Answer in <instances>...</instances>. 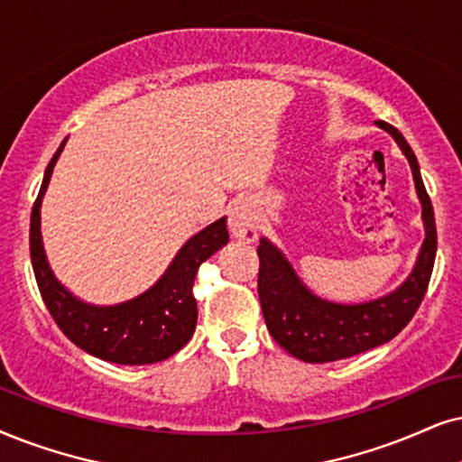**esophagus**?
<instances>
[{
    "label": "esophagus",
    "mask_w": 462,
    "mask_h": 462,
    "mask_svg": "<svg viewBox=\"0 0 462 462\" xmlns=\"http://www.w3.org/2000/svg\"><path fill=\"white\" fill-rule=\"evenodd\" d=\"M227 226H230L232 236L236 241L254 243L258 238V208L255 202L249 198H241L230 207V217H227Z\"/></svg>",
    "instance_id": "esophagus-1"
}]
</instances>
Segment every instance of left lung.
<instances>
[{"label": "left lung", "instance_id": "1", "mask_svg": "<svg viewBox=\"0 0 462 462\" xmlns=\"http://www.w3.org/2000/svg\"><path fill=\"white\" fill-rule=\"evenodd\" d=\"M396 140L410 162L418 200L422 204L424 241L416 264L399 288L365 302H335L313 294L296 274L283 251L260 238L258 294L266 328L285 352L302 362H332L383 346L410 324L429 288L437 254V227L416 155L402 134L377 121Z\"/></svg>", "mask_w": 462, "mask_h": 462}]
</instances>
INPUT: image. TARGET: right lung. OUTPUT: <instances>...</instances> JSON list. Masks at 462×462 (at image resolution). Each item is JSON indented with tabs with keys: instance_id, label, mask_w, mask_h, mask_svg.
Segmentation results:
<instances>
[{
	"instance_id": "right-lung-1",
	"label": "right lung",
	"mask_w": 462,
	"mask_h": 462,
	"mask_svg": "<svg viewBox=\"0 0 462 462\" xmlns=\"http://www.w3.org/2000/svg\"><path fill=\"white\" fill-rule=\"evenodd\" d=\"M66 140L46 166L29 226L32 266L44 305L63 335L96 358L116 365H153L171 358L196 330L198 305L191 285L202 262L227 243L226 217L213 221L191 236L177 251L162 277L143 294L116 305H91L80 300L52 273L40 230L42 198Z\"/></svg>"
}]
</instances>
